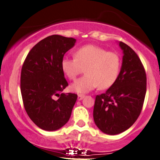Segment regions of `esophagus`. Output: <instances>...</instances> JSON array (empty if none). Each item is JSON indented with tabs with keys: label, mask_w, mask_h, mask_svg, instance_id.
I'll list each match as a JSON object with an SVG mask.
<instances>
[{
	"label": "esophagus",
	"mask_w": 160,
	"mask_h": 160,
	"mask_svg": "<svg viewBox=\"0 0 160 160\" xmlns=\"http://www.w3.org/2000/svg\"><path fill=\"white\" fill-rule=\"evenodd\" d=\"M84 98V95H82V94H78V101L82 100V99Z\"/></svg>",
	"instance_id": "obj_1"
}]
</instances>
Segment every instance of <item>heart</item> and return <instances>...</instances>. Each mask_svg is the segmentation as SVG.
<instances>
[{"label":"heart","mask_w":160,"mask_h":160,"mask_svg":"<svg viewBox=\"0 0 160 160\" xmlns=\"http://www.w3.org/2000/svg\"><path fill=\"white\" fill-rule=\"evenodd\" d=\"M74 57H65L61 62L62 71L71 80L85 69L86 75L70 86L73 92H88L98 86L101 90H107L117 81L121 68V59L117 53L98 45H86L76 50Z\"/></svg>","instance_id":"heart-1"}]
</instances>
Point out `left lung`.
<instances>
[{"label":"left lung","instance_id":"obj_1","mask_svg":"<svg viewBox=\"0 0 160 160\" xmlns=\"http://www.w3.org/2000/svg\"><path fill=\"white\" fill-rule=\"evenodd\" d=\"M121 71L116 82L96 95L93 109L95 125L103 133L115 135L130 128L142 111L146 93V74L140 58L123 42Z\"/></svg>","mask_w":160,"mask_h":160}]
</instances>
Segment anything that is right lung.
Returning a JSON list of instances; mask_svg holds the SVG:
<instances>
[{
  "instance_id": "1",
  "label": "right lung",
  "mask_w": 160,
  "mask_h": 160,
  "mask_svg": "<svg viewBox=\"0 0 160 160\" xmlns=\"http://www.w3.org/2000/svg\"><path fill=\"white\" fill-rule=\"evenodd\" d=\"M76 41L57 34L47 37L32 48L22 65L20 91L25 109L43 130L56 131L65 125L77 99L74 93L62 92L68 83L61 62Z\"/></svg>"
}]
</instances>
